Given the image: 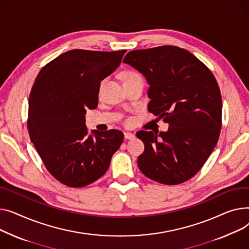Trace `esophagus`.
I'll use <instances>...</instances> for the list:
<instances>
[{"label":"esophagus","mask_w":249,"mask_h":249,"mask_svg":"<svg viewBox=\"0 0 249 249\" xmlns=\"http://www.w3.org/2000/svg\"><path fill=\"white\" fill-rule=\"evenodd\" d=\"M124 136L125 140H134L135 139V135L131 133H124Z\"/></svg>","instance_id":"esophagus-1"}]
</instances>
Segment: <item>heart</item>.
<instances>
[{
  "mask_svg": "<svg viewBox=\"0 0 249 249\" xmlns=\"http://www.w3.org/2000/svg\"><path fill=\"white\" fill-rule=\"evenodd\" d=\"M122 77H123L124 83L142 78L140 73H138V72H136V71H134V70H125V71H124V72L122 73ZM102 86H104V81H101L100 84H99V90H101ZM123 120H124V123L125 124H130L131 122H133V120H131L130 118H124Z\"/></svg>",
  "mask_w": 249,
  "mask_h": 249,
  "instance_id": "1",
  "label": "heart"
}]
</instances>
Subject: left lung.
I'll return each instance as SVG.
<instances>
[{
    "label": "left lung",
    "instance_id": "left-lung-1",
    "mask_svg": "<svg viewBox=\"0 0 249 249\" xmlns=\"http://www.w3.org/2000/svg\"><path fill=\"white\" fill-rule=\"evenodd\" d=\"M124 63L147 78L148 109L169 130H140L138 166L148 178L178 185L194 177L214 150L222 127V98L211 70L189 51L159 46L128 52Z\"/></svg>",
    "mask_w": 249,
    "mask_h": 249
}]
</instances>
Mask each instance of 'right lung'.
<instances>
[{"label": "right lung", "instance_id": "obj_1", "mask_svg": "<svg viewBox=\"0 0 249 249\" xmlns=\"http://www.w3.org/2000/svg\"><path fill=\"white\" fill-rule=\"evenodd\" d=\"M125 52L67 51L44 66L32 86L29 136L48 172L68 187H84L104 176L123 143L119 129L89 136L84 114L96 108L100 81L120 66Z\"/></svg>", "mask_w": 249, "mask_h": 249}]
</instances>
